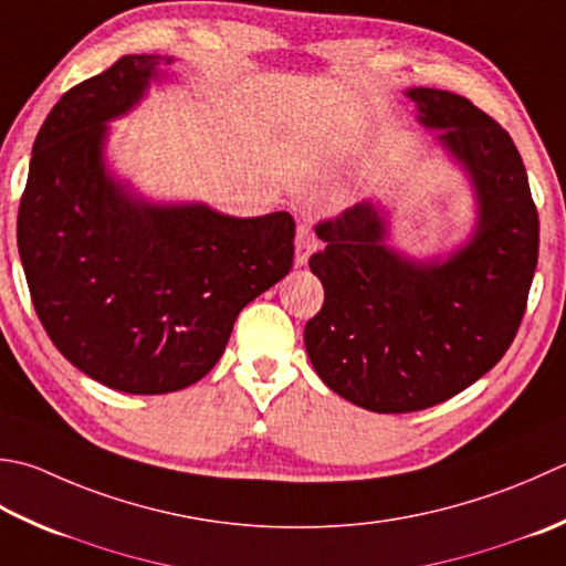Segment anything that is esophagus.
Returning <instances> with one entry per match:
<instances>
[{"instance_id": "1", "label": "esophagus", "mask_w": 566, "mask_h": 566, "mask_svg": "<svg viewBox=\"0 0 566 566\" xmlns=\"http://www.w3.org/2000/svg\"><path fill=\"white\" fill-rule=\"evenodd\" d=\"M314 245H316V238H314V232H312V226L298 223V228H296V258H294V262L298 264V268H302V264H306L308 254H312Z\"/></svg>"}]
</instances>
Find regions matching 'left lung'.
I'll return each mask as SVG.
<instances>
[{
	"mask_svg": "<svg viewBox=\"0 0 566 566\" xmlns=\"http://www.w3.org/2000/svg\"><path fill=\"white\" fill-rule=\"evenodd\" d=\"M475 188L479 226L444 262L385 245V220L356 203L318 220L324 250L308 268L324 306L304 328L314 370L343 400L380 415L417 412L459 395L505 356L525 316L539 218L511 135L471 99L407 91Z\"/></svg>",
	"mask_w": 566,
	"mask_h": 566,
	"instance_id": "8db88e82",
	"label": "left lung"
}]
</instances>
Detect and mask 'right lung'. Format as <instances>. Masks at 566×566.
<instances>
[{"label":"right lung","mask_w":566,"mask_h":566,"mask_svg":"<svg viewBox=\"0 0 566 566\" xmlns=\"http://www.w3.org/2000/svg\"><path fill=\"white\" fill-rule=\"evenodd\" d=\"M161 55H122L71 87L33 142L17 242L41 326L113 390L166 395L223 356L238 314L294 262V218L154 206L105 169L107 119L139 103Z\"/></svg>","instance_id":"obj_1"}]
</instances>
